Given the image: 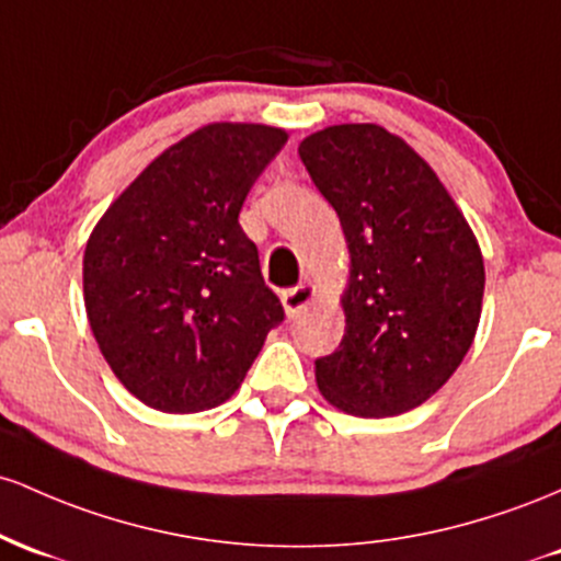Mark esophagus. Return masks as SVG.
<instances>
[{"label":"esophagus","mask_w":561,"mask_h":561,"mask_svg":"<svg viewBox=\"0 0 561 561\" xmlns=\"http://www.w3.org/2000/svg\"><path fill=\"white\" fill-rule=\"evenodd\" d=\"M314 297H318V288H314L312 283H299V286L283 291V310H286L288 318H297V314H301L312 305Z\"/></svg>","instance_id":"34e87169"}]
</instances>
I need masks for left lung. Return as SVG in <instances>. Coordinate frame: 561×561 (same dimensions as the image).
<instances>
[{
    "mask_svg": "<svg viewBox=\"0 0 561 561\" xmlns=\"http://www.w3.org/2000/svg\"><path fill=\"white\" fill-rule=\"evenodd\" d=\"M350 249L344 336L314 360L320 394L350 416L419 408L456 374L482 314L477 236L434 169L379 124H333L299 142Z\"/></svg>",
    "mask_w": 561,
    "mask_h": 561,
    "instance_id": "obj_1",
    "label": "left lung"
}]
</instances>
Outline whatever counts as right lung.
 Segmentation results:
<instances>
[{
  "instance_id": "obj_1",
  "label": "right lung",
  "mask_w": 561,
  "mask_h": 561,
  "mask_svg": "<svg viewBox=\"0 0 561 561\" xmlns=\"http://www.w3.org/2000/svg\"><path fill=\"white\" fill-rule=\"evenodd\" d=\"M286 140L267 124H206L156 156L90 232V329L148 408L198 413L232 398L283 320L238 214Z\"/></svg>"
}]
</instances>
